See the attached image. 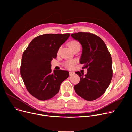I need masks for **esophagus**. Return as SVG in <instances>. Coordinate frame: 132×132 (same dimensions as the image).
Listing matches in <instances>:
<instances>
[{"instance_id": "obj_1", "label": "esophagus", "mask_w": 132, "mask_h": 132, "mask_svg": "<svg viewBox=\"0 0 132 132\" xmlns=\"http://www.w3.org/2000/svg\"><path fill=\"white\" fill-rule=\"evenodd\" d=\"M74 72H70V76H72V75H74Z\"/></svg>"}]
</instances>
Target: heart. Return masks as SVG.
Wrapping results in <instances>:
<instances>
[{
	"instance_id": "obj_1",
	"label": "heart",
	"mask_w": 132,
	"mask_h": 132,
	"mask_svg": "<svg viewBox=\"0 0 132 132\" xmlns=\"http://www.w3.org/2000/svg\"><path fill=\"white\" fill-rule=\"evenodd\" d=\"M70 46L71 47L72 49L73 50L75 49V48L77 47H80V44L79 42L77 40H72L70 42ZM61 46H60L58 50V53H59L61 50ZM77 60H67L65 61L64 63V66L65 68L68 70H72L74 67V66L77 64Z\"/></svg>"
}]
</instances>
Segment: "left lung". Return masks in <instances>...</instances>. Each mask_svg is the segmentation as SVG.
<instances>
[{
  "instance_id": "1",
  "label": "left lung",
  "mask_w": 132,
  "mask_h": 132,
  "mask_svg": "<svg viewBox=\"0 0 132 132\" xmlns=\"http://www.w3.org/2000/svg\"><path fill=\"white\" fill-rule=\"evenodd\" d=\"M80 42L82 53L80 62L87 68V74L77 72L80 81L74 86V90L87 101H94L104 94L113 76L112 60L106 44L97 35L90 32L71 34Z\"/></svg>"
}]
</instances>
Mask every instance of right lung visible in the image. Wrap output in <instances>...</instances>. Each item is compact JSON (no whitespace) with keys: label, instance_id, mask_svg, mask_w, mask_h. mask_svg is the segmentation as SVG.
Instances as JSON below:
<instances>
[{"label":"right lung","instance_id":"add662e5","mask_svg":"<svg viewBox=\"0 0 132 132\" xmlns=\"http://www.w3.org/2000/svg\"><path fill=\"white\" fill-rule=\"evenodd\" d=\"M70 34H45L34 38L24 51L20 74L28 92L36 98L51 99L59 90L60 85L69 77L67 71L52 72L51 61L56 58L60 46Z\"/></svg>","mask_w":132,"mask_h":132}]
</instances>
